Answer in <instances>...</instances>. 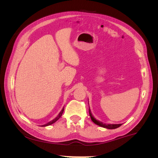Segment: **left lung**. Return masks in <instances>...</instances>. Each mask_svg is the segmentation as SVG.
Segmentation results:
<instances>
[{"label": "left lung", "mask_w": 158, "mask_h": 158, "mask_svg": "<svg viewBox=\"0 0 158 158\" xmlns=\"http://www.w3.org/2000/svg\"><path fill=\"white\" fill-rule=\"evenodd\" d=\"M89 116L91 117V119H92V121L95 124H96L97 125H99L102 127L108 128V129H114V128H117L119 127L122 125V124H106V123H103L101 121L97 120V119L92 115V113H91V110L89 108Z\"/></svg>", "instance_id": "left-lung-1"}]
</instances>
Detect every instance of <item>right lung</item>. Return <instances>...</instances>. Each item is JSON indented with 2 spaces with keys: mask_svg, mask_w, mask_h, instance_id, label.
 <instances>
[{
  "mask_svg": "<svg viewBox=\"0 0 158 158\" xmlns=\"http://www.w3.org/2000/svg\"><path fill=\"white\" fill-rule=\"evenodd\" d=\"M64 107H63V109H62L60 112L59 113V114H58V115H57L56 117H55L54 119H52V120L51 121H50V122H49V123H47L45 124V125H41V127H47V126L51 125H52V124L55 123L56 121H58L59 119L60 118V117L62 116V114H63V111H64Z\"/></svg>",
  "mask_w": 158,
  "mask_h": 158,
  "instance_id": "add662e5",
  "label": "right lung"
}]
</instances>
